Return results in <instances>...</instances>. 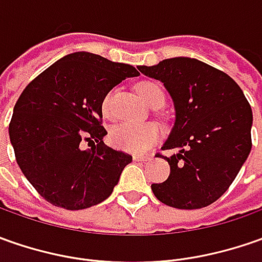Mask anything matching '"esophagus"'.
Here are the masks:
<instances>
[{
    "instance_id": "obj_1",
    "label": "esophagus",
    "mask_w": 262,
    "mask_h": 262,
    "mask_svg": "<svg viewBox=\"0 0 262 262\" xmlns=\"http://www.w3.org/2000/svg\"><path fill=\"white\" fill-rule=\"evenodd\" d=\"M133 159H134V162H146V160H148V159H150V156H141V155H134V156H133Z\"/></svg>"
}]
</instances>
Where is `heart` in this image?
<instances>
[{
	"label": "heart",
	"instance_id": "heart-1",
	"mask_svg": "<svg viewBox=\"0 0 262 262\" xmlns=\"http://www.w3.org/2000/svg\"><path fill=\"white\" fill-rule=\"evenodd\" d=\"M138 96L146 102L147 105L160 106L165 102V92L157 83L153 81H141L136 87ZM114 90L107 92L102 99V115L111 119L114 118ZM160 137V129L153 122L146 124H131V122H122L115 125L109 133L111 143L124 151L129 153H146L148 148L156 144Z\"/></svg>",
	"mask_w": 262,
	"mask_h": 262
}]
</instances>
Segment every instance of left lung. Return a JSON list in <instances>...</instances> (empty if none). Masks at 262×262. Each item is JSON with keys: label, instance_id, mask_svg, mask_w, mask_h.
I'll return each instance as SVG.
<instances>
[{"label": "left lung", "instance_id": "8db88e82", "mask_svg": "<svg viewBox=\"0 0 262 262\" xmlns=\"http://www.w3.org/2000/svg\"><path fill=\"white\" fill-rule=\"evenodd\" d=\"M138 70L165 84L176 111L162 150L178 153L163 156L170 173L151 185L153 194L182 210L213 204L232 185L252 147V111L244 92L226 73L194 58H170Z\"/></svg>", "mask_w": 262, "mask_h": 262}]
</instances>
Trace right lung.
<instances>
[{
	"mask_svg": "<svg viewBox=\"0 0 262 262\" xmlns=\"http://www.w3.org/2000/svg\"><path fill=\"white\" fill-rule=\"evenodd\" d=\"M136 76L133 66L74 52L26 86L8 134L17 165L48 203L83 210L112 194L133 156L103 143L100 106L107 92Z\"/></svg>",
	"mask_w": 262,
	"mask_h": 262,
	"instance_id": "1",
	"label": "right lung"
}]
</instances>
